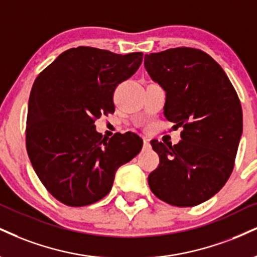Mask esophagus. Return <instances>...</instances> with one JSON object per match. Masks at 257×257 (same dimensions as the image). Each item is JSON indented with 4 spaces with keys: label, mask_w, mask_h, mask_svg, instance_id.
I'll use <instances>...</instances> for the list:
<instances>
[{
    "label": "esophagus",
    "mask_w": 257,
    "mask_h": 257,
    "mask_svg": "<svg viewBox=\"0 0 257 257\" xmlns=\"http://www.w3.org/2000/svg\"><path fill=\"white\" fill-rule=\"evenodd\" d=\"M144 147H150V140L147 138H144Z\"/></svg>",
    "instance_id": "34e87169"
}]
</instances>
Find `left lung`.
Here are the masks:
<instances>
[{
	"mask_svg": "<svg viewBox=\"0 0 257 257\" xmlns=\"http://www.w3.org/2000/svg\"><path fill=\"white\" fill-rule=\"evenodd\" d=\"M145 68L166 92L164 116L183 128L174 146L151 141L160 162L148 184L169 205H200L224 187L233 170L243 132L239 99L222 68L197 49L145 55Z\"/></svg>",
	"mask_w": 257,
	"mask_h": 257,
	"instance_id": "left-lung-1",
	"label": "left lung"
}]
</instances>
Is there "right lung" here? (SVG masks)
I'll return each mask as SVG.
<instances>
[{
    "mask_svg": "<svg viewBox=\"0 0 257 257\" xmlns=\"http://www.w3.org/2000/svg\"><path fill=\"white\" fill-rule=\"evenodd\" d=\"M142 56L79 46L62 52L37 76L29 100L27 153L40 182L64 205L103 199L117 169L141 151L139 135L101 139L94 122L115 112L113 92L137 72Z\"/></svg>",
    "mask_w": 257,
    "mask_h": 257,
    "instance_id": "1",
    "label": "right lung"
}]
</instances>
